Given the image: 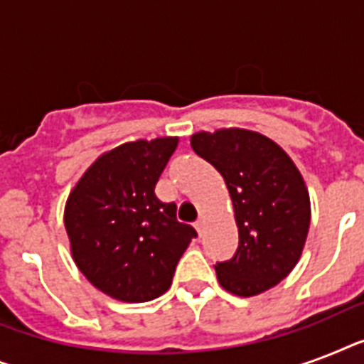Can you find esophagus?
Segmentation results:
<instances>
[{"label": "esophagus", "mask_w": 364, "mask_h": 364, "mask_svg": "<svg viewBox=\"0 0 364 364\" xmlns=\"http://www.w3.org/2000/svg\"><path fill=\"white\" fill-rule=\"evenodd\" d=\"M204 225H205L204 217H200L198 221L194 223V228H196V232H198L200 236H202V232H204Z\"/></svg>", "instance_id": "34e87169"}]
</instances>
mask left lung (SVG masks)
Listing matches in <instances>:
<instances>
[{"label":"left lung","instance_id":"left-lung-1","mask_svg":"<svg viewBox=\"0 0 364 364\" xmlns=\"http://www.w3.org/2000/svg\"><path fill=\"white\" fill-rule=\"evenodd\" d=\"M194 153L219 170L234 204L238 249L217 262V279L238 296H255L285 279L310 228L304 179L277 143L243 128L198 132Z\"/></svg>","mask_w":364,"mask_h":364}]
</instances>
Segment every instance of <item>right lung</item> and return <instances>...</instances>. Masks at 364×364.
I'll use <instances>...</instances> for the list:
<instances>
[{"label": "right lung", "mask_w": 364, "mask_h": 364, "mask_svg": "<svg viewBox=\"0 0 364 364\" xmlns=\"http://www.w3.org/2000/svg\"><path fill=\"white\" fill-rule=\"evenodd\" d=\"M177 137L122 143L102 154L71 191L64 223L75 264L102 293L122 302L164 294L176 266L198 234L177 221V205L154 185Z\"/></svg>", "instance_id": "1"}]
</instances>
